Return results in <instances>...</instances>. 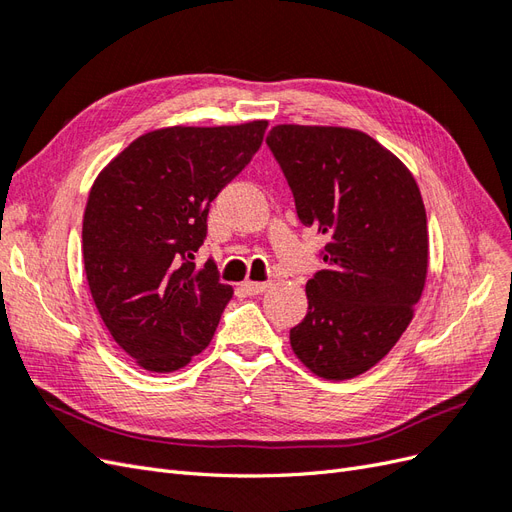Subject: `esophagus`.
Returning <instances> with one entry per match:
<instances>
[{"label": "esophagus", "instance_id": "esophagus-1", "mask_svg": "<svg viewBox=\"0 0 512 512\" xmlns=\"http://www.w3.org/2000/svg\"><path fill=\"white\" fill-rule=\"evenodd\" d=\"M269 286H271L269 282H252V280L243 282V290H245L247 294H260V292H265Z\"/></svg>", "mask_w": 512, "mask_h": 512}]
</instances>
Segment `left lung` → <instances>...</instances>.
I'll use <instances>...</instances> for the list:
<instances>
[{"label":"left lung","instance_id":"1","mask_svg":"<svg viewBox=\"0 0 512 512\" xmlns=\"http://www.w3.org/2000/svg\"><path fill=\"white\" fill-rule=\"evenodd\" d=\"M267 145L299 220L329 237L327 269L305 286L307 314L290 329V346L324 380L356 378L391 352L423 294L421 190L406 164L361 130L282 123Z\"/></svg>","mask_w":512,"mask_h":512}]
</instances>
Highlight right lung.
<instances>
[{
  "label": "right lung",
  "instance_id": "1",
  "mask_svg": "<svg viewBox=\"0 0 512 512\" xmlns=\"http://www.w3.org/2000/svg\"><path fill=\"white\" fill-rule=\"evenodd\" d=\"M269 121L138 136L96 177L83 215L85 275L104 327L138 367L168 374L203 352L232 297L196 267L211 200L250 164Z\"/></svg>",
  "mask_w": 512,
  "mask_h": 512
}]
</instances>
